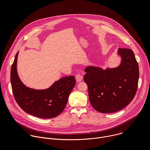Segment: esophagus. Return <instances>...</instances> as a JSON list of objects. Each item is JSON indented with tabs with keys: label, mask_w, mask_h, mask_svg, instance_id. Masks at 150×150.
I'll return each mask as SVG.
<instances>
[{
	"label": "esophagus",
	"mask_w": 150,
	"mask_h": 150,
	"mask_svg": "<svg viewBox=\"0 0 150 150\" xmlns=\"http://www.w3.org/2000/svg\"><path fill=\"white\" fill-rule=\"evenodd\" d=\"M75 79H76V81L77 82H79L82 80L83 77L80 74H77L75 76Z\"/></svg>",
	"instance_id": "esophagus-1"
}]
</instances>
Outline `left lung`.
<instances>
[{
    "instance_id": "8db88e82",
    "label": "left lung",
    "mask_w": 150,
    "mask_h": 150,
    "mask_svg": "<svg viewBox=\"0 0 150 150\" xmlns=\"http://www.w3.org/2000/svg\"><path fill=\"white\" fill-rule=\"evenodd\" d=\"M120 65L103 69L90 66L85 69L83 80L87 84L89 100L97 111L110 113L119 111L129 104L137 93L139 67L133 51L119 48Z\"/></svg>"
}]
</instances>
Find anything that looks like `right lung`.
Here are the masks:
<instances>
[{
    "label": "right lung",
    "instance_id": "add662e5",
    "mask_svg": "<svg viewBox=\"0 0 150 150\" xmlns=\"http://www.w3.org/2000/svg\"><path fill=\"white\" fill-rule=\"evenodd\" d=\"M18 52L11 70V82L14 98L20 108L26 113L43 119L53 118L65 109L76 81L74 76L63 77L49 88L35 90L21 81L17 72Z\"/></svg>",
    "mask_w": 150,
    "mask_h": 150
}]
</instances>
